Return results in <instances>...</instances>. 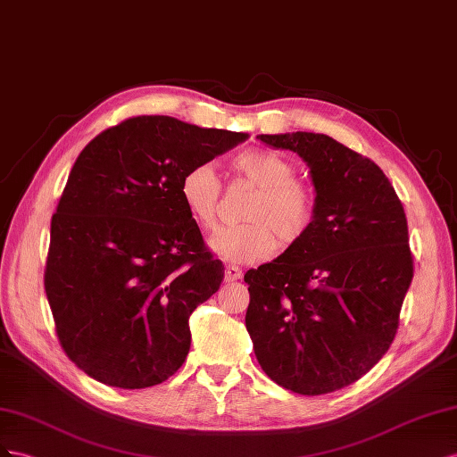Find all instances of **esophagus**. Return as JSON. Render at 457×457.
Segmentation results:
<instances>
[{
  "label": "esophagus",
  "mask_w": 457,
  "mask_h": 457,
  "mask_svg": "<svg viewBox=\"0 0 457 457\" xmlns=\"http://www.w3.org/2000/svg\"><path fill=\"white\" fill-rule=\"evenodd\" d=\"M241 276H243L241 268L233 266V264L226 266V281H237V279H241Z\"/></svg>",
  "instance_id": "1"
}]
</instances>
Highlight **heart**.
<instances>
[{"mask_svg": "<svg viewBox=\"0 0 457 457\" xmlns=\"http://www.w3.org/2000/svg\"><path fill=\"white\" fill-rule=\"evenodd\" d=\"M239 178L256 187L243 214L246 224L221 228L208 241L211 251L237 264H254L281 246L301 241L316 214V195L295 179L291 161L270 151H245L231 161ZM220 179L211 164H195L179 181V199L187 214L204 229L216 226ZM278 239L276 240L275 237Z\"/></svg>", "mask_w": 457, "mask_h": 457, "instance_id": "b5f03b06", "label": "heart"}]
</instances>
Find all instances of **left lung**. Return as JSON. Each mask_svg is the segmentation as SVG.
I'll list each match as a JSON object with an SVG mask.
<instances>
[{"mask_svg":"<svg viewBox=\"0 0 457 457\" xmlns=\"http://www.w3.org/2000/svg\"><path fill=\"white\" fill-rule=\"evenodd\" d=\"M310 168L316 214L306 236L245 273V325L260 368L298 395L348 386L379 361L413 278L408 221L388 178L325 134H262Z\"/></svg>","mask_w":457,"mask_h":457,"instance_id":"8db88e82","label":"left lung"}]
</instances>
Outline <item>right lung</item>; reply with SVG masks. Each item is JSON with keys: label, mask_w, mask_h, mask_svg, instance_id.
<instances>
[{"label": "right lung", "mask_w": 457, "mask_h": 457, "mask_svg": "<svg viewBox=\"0 0 457 457\" xmlns=\"http://www.w3.org/2000/svg\"><path fill=\"white\" fill-rule=\"evenodd\" d=\"M246 139L136 116L91 139L51 218L46 295L67 356L96 381L145 388L174 375L189 316L224 279L179 199L181 176Z\"/></svg>", "instance_id": "obj_1"}]
</instances>
